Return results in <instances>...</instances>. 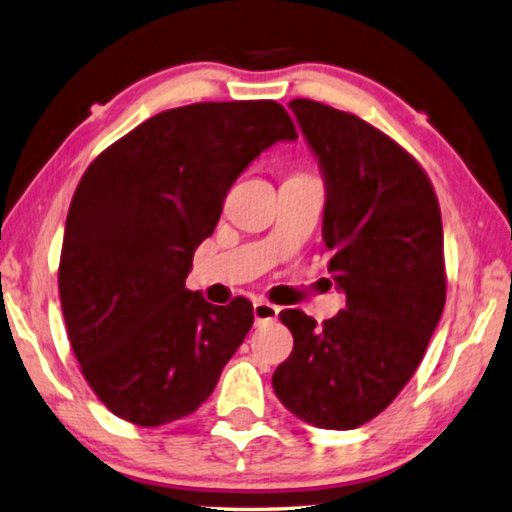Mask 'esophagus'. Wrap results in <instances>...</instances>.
Returning a JSON list of instances; mask_svg holds the SVG:
<instances>
[{"label":"esophagus","instance_id":"esophagus-1","mask_svg":"<svg viewBox=\"0 0 512 512\" xmlns=\"http://www.w3.org/2000/svg\"><path fill=\"white\" fill-rule=\"evenodd\" d=\"M280 308L278 305H273L269 301H255L253 303V315H255V322L262 324V322H273V319L278 317Z\"/></svg>","mask_w":512,"mask_h":512}]
</instances>
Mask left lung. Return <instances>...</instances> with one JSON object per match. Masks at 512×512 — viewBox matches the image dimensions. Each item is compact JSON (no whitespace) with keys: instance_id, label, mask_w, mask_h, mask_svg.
<instances>
[{"instance_id":"obj_1","label":"left lung","mask_w":512,"mask_h":512,"mask_svg":"<svg viewBox=\"0 0 512 512\" xmlns=\"http://www.w3.org/2000/svg\"><path fill=\"white\" fill-rule=\"evenodd\" d=\"M289 108L322 165V234L347 301L322 326L280 312L294 349L273 391L305 423L354 430L398 398L444 312L441 211L416 158L368 121L308 98Z\"/></svg>"}]
</instances>
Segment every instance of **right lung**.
I'll return each mask as SVG.
<instances>
[{"instance_id": "obj_1", "label": "right lung", "mask_w": 512, "mask_h": 512, "mask_svg": "<svg viewBox=\"0 0 512 512\" xmlns=\"http://www.w3.org/2000/svg\"><path fill=\"white\" fill-rule=\"evenodd\" d=\"M296 128L276 101L193 103L133 128L75 188L59 299L87 384L114 416L158 427L193 414L253 326V303L186 289L227 190Z\"/></svg>"}]
</instances>
